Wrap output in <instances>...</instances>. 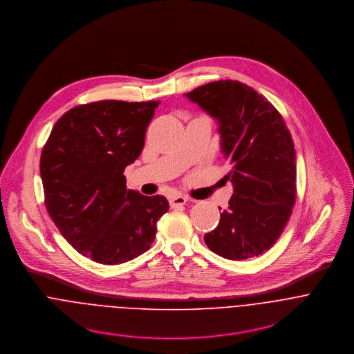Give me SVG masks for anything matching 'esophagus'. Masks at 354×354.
<instances>
[{"instance_id":"34e87169","label":"esophagus","mask_w":354,"mask_h":354,"mask_svg":"<svg viewBox=\"0 0 354 354\" xmlns=\"http://www.w3.org/2000/svg\"><path fill=\"white\" fill-rule=\"evenodd\" d=\"M186 202H187V198L185 196H169V206H171L172 209L180 207V206H183Z\"/></svg>"}]
</instances>
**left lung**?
<instances>
[{
	"instance_id": "obj_1",
	"label": "left lung",
	"mask_w": 354,
	"mask_h": 354,
	"mask_svg": "<svg viewBox=\"0 0 354 354\" xmlns=\"http://www.w3.org/2000/svg\"><path fill=\"white\" fill-rule=\"evenodd\" d=\"M186 96L218 120L221 148L232 164L227 179L234 194L205 243L232 261L262 255L282 234L296 202L290 131L274 106L240 81H213Z\"/></svg>"
}]
</instances>
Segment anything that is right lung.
<instances>
[{"label":"right lung","mask_w":354,"mask_h":354,"mask_svg":"<svg viewBox=\"0 0 354 354\" xmlns=\"http://www.w3.org/2000/svg\"><path fill=\"white\" fill-rule=\"evenodd\" d=\"M156 102L80 104L54 124L40 156L46 209L68 243L102 265L151 248L165 196L126 189L123 171L141 155Z\"/></svg>","instance_id":"obj_1"}]
</instances>
